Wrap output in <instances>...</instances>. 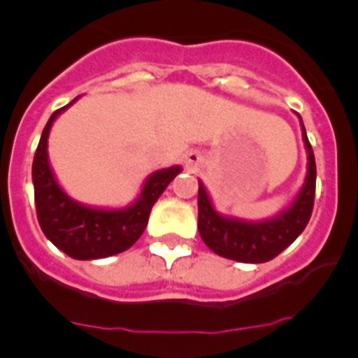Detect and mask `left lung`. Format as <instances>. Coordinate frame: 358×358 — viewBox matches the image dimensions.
I'll list each match as a JSON object with an SVG mask.
<instances>
[{"mask_svg": "<svg viewBox=\"0 0 358 358\" xmlns=\"http://www.w3.org/2000/svg\"><path fill=\"white\" fill-rule=\"evenodd\" d=\"M297 118L306 150L305 182L289 206L278 215L265 220H245L220 213L199 179V235L215 255L242 264H264L285 251L306 227L314 208L315 159L301 116L297 115Z\"/></svg>", "mask_w": 358, "mask_h": 358, "instance_id": "obj_1", "label": "left lung"}]
</instances>
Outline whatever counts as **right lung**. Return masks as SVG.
Instances as JSON below:
<instances>
[{
  "mask_svg": "<svg viewBox=\"0 0 358 358\" xmlns=\"http://www.w3.org/2000/svg\"><path fill=\"white\" fill-rule=\"evenodd\" d=\"M73 102L50 116L36 157L31 164V181L36 192L37 220L46 238L75 260H98L127 251L143 235L152 206L182 169L173 164L152 172L140 194L125 208H96L75 201L64 192L48 157V136L52 125Z\"/></svg>",
  "mask_w": 358,
  "mask_h": 358,
  "instance_id": "obj_1",
  "label": "right lung"
}]
</instances>
